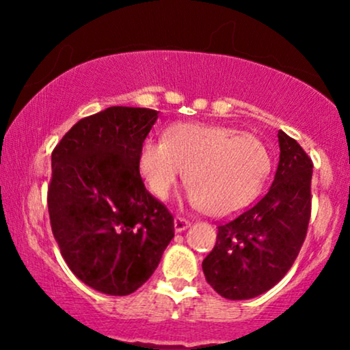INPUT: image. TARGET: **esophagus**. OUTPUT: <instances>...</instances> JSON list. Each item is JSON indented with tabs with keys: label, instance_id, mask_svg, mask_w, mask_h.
<instances>
[{
	"label": "esophagus",
	"instance_id": "1",
	"mask_svg": "<svg viewBox=\"0 0 350 350\" xmlns=\"http://www.w3.org/2000/svg\"><path fill=\"white\" fill-rule=\"evenodd\" d=\"M174 224H175V231L176 232H181V231H185L186 228H189L191 223L186 218H183V217H175Z\"/></svg>",
	"mask_w": 350,
	"mask_h": 350
}]
</instances>
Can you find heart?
Segmentation results:
<instances>
[{
    "mask_svg": "<svg viewBox=\"0 0 350 350\" xmlns=\"http://www.w3.org/2000/svg\"><path fill=\"white\" fill-rule=\"evenodd\" d=\"M138 167L148 188L165 200L180 180L191 185L188 198L213 217H228L250 205L271 170V154L260 137L226 126L178 122L164 142L143 143Z\"/></svg>",
    "mask_w": 350,
    "mask_h": 350,
    "instance_id": "1",
    "label": "heart"
}]
</instances>
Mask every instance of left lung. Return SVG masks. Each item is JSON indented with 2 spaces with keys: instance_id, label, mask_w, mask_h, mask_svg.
Masks as SVG:
<instances>
[{
  "instance_id": "left-lung-1",
  "label": "left lung",
  "mask_w": 350,
  "mask_h": 350,
  "mask_svg": "<svg viewBox=\"0 0 350 350\" xmlns=\"http://www.w3.org/2000/svg\"><path fill=\"white\" fill-rule=\"evenodd\" d=\"M280 159L271 188L236 218L218 224L202 261L210 286L228 299H250L282 280L303 247L310 219L312 159L279 131Z\"/></svg>"
}]
</instances>
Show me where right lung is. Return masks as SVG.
<instances>
[{
    "label": "right lung",
    "mask_w": 350,
    "mask_h": 350,
    "mask_svg": "<svg viewBox=\"0 0 350 350\" xmlns=\"http://www.w3.org/2000/svg\"><path fill=\"white\" fill-rule=\"evenodd\" d=\"M156 119L150 108L109 107L76 122L52 151V234L73 274L102 293L140 288L175 236L174 215L138 167Z\"/></svg>",
    "instance_id": "1"
}]
</instances>
